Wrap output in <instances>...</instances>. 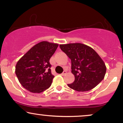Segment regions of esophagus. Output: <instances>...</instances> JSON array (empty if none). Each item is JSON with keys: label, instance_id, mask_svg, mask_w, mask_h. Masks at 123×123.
I'll return each mask as SVG.
<instances>
[{"label": "esophagus", "instance_id": "esophagus-1", "mask_svg": "<svg viewBox=\"0 0 123 123\" xmlns=\"http://www.w3.org/2000/svg\"><path fill=\"white\" fill-rule=\"evenodd\" d=\"M66 74V70H64V71H63V72L61 73V75L62 76H64V75H65Z\"/></svg>", "mask_w": 123, "mask_h": 123}]
</instances>
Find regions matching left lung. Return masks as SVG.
I'll use <instances>...</instances> for the list:
<instances>
[{
    "label": "left lung",
    "mask_w": 123,
    "mask_h": 123,
    "mask_svg": "<svg viewBox=\"0 0 123 123\" xmlns=\"http://www.w3.org/2000/svg\"><path fill=\"white\" fill-rule=\"evenodd\" d=\"M60 49L71 60L74 81L68 86L77 91H88L104 79L106 68L94 49L81 43L60 44Z\"/></svg>",
    "instance_id": "8db88e82"
}]
</instances>
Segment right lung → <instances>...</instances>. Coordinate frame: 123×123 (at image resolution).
<instances>
[{
  "instance_id": "right-lung-1",
  "label": "right lung",
  "mask_w": 123,
  "mask_h": 123,
  "mask_svg": "<svg viewBox=\"0 0 123 123\" xmlns=\"http://www.w3.org/2000/svg\"><path fill=\"white\" fill-rule=\"evenodd\" d=\"M58 46V44L43 41L19 59L15 74L24 88L31 92L40 93L50 87L54 76L51 72L49 61Z\"/></svg>"
}]
</instances>
